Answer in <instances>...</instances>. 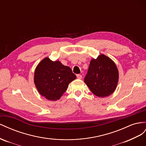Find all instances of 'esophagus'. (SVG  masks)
Returning <instances> with one entry per match:
<instances>
[{
  "instance_id": "esophagus-1",
  "label": "esophagus",
  "mask_w": 146,
  "mask_h": 146,
  "mask_svg": "<svg viewBox=\"0 0 146 146\" xmlns=\"http://www.w3.org/2000/svg\"><path fill=\"white\" fill-rule=\"evenodd\" d=\"M76 76H77V78L79 79V80H81V79H82V75H81V74H77Z\"/></svg>"
}]
</instances>
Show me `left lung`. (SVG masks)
Masks as SVG:
<instances>
[{
    "label": "left lung",
    "instance_id": "left-lung-1",
    "mask_svg": "<svg viewBox=\"0 0 146 146\" xmlns=\"http://www.w3.org/2000/svg\"><path fill=\"white\" fill-rule=\"evenodd\" d=\"M119 80V72L114 62L101 54L92 59L84 82L94 95L105 97L114 92Z\"/></svg>",
    "mask_w": 146,
    "mask_h": 146
}]
</instances>
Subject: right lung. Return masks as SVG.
Masks as SVG:
<instances>
[{"label": "right lung", "mask_w": 146, "mask_h": 146, "mask_svg": "<svg viewBox=\"0 0 146 146\" xmlns=\"http://www.w3.org/2000/svg\"><path fill=\"white\" fill-rule=\"evenodd\" d=\"M76 78L69 66L46 57L36 66L34 82L41 95L49 100L55 101L62 97L69 83Z\"/></svg>", "instance_id": "right-lung-1"}]
</instances>
